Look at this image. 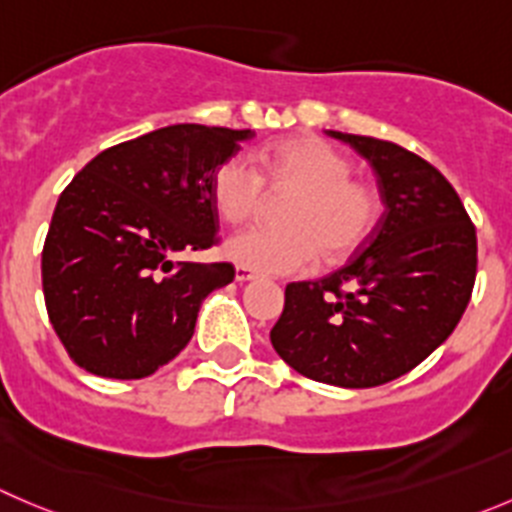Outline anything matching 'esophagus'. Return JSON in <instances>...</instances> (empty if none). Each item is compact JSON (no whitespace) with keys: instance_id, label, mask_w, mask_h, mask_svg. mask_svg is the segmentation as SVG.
Returning a JSON list of instances; mask_svg holds the SVG:
<instances>
[{"instance_id":"esophagus-1","label":"esophagus","mask_w":512,"mask_h":512,"mask_svg":"<svg viewBox=\"0 0 512 512\" xmlns=\"http://www.w3.org/2000/svg\"><path fill=\"white\" fill-rule=\"evenodd\" d=\"M251 279H256V274H253L251 269H246V266H236V281H251Z\"/></svg>"}]
</instances>
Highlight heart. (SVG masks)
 Returning <instances> with one entry per match:
<instances>
[{
	"mask_svg": "<svg viewBox=\"0 0 512 512\" xmlns=\"http://www.w3.org/2000/svg\"><path fill=\"white\" fill-rule=\"evenodd\" d=\"M223 160L211 175V203L231 226L261 216L269 196L281 198L276 228H248L226 241L228 259L261 274L291 276L324 264H342L372 238L382 198L369 180L354 178L349 155L316 135L279 140L256 155Z\"/></svg>",
	"mask_w": 512,
	"mask_h": 512,
	"instance_id": "obj_1",
	"label": "heart"
}]
</instances>
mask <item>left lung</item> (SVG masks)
<instances>
[{"instance_id": "8db88e82", "label": "left lung", "mask_w": 512, "mask_h": 512, "mask_svg": "<svg viewBox=\"0 0 512 512\" xmlns=\"http://www.w3.org/2000/svg\"><path fill=\"white\" fill-rule=\"evenodd\" d=\"M326 133L369 160L387 211L347 266L286 286L271 344L314 382L377 387L455 332L475 286L478 236L435 165L389 140Z\"/></svg>"}]
</instances>
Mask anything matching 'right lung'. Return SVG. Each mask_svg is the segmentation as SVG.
<instances>
[{
  "instance_id": "right-lung-1",
  "label": "right lung",
  "mask_w": 512,
  "mask_h": 512,
  "mask_svg": "<svg viewBox=\"0 0 512 512\" xmlns=\"http://www.w3.org/2000/svg\"><path fill=\"white\" fill-rule=\"evenodd\" d=\"M251 130L180 123L102 150L72 178L42 248V289L77 367L143 379L186 349L231 264L175 261L218 241L211 175Z\"/></svg>"
}]
</instances>
